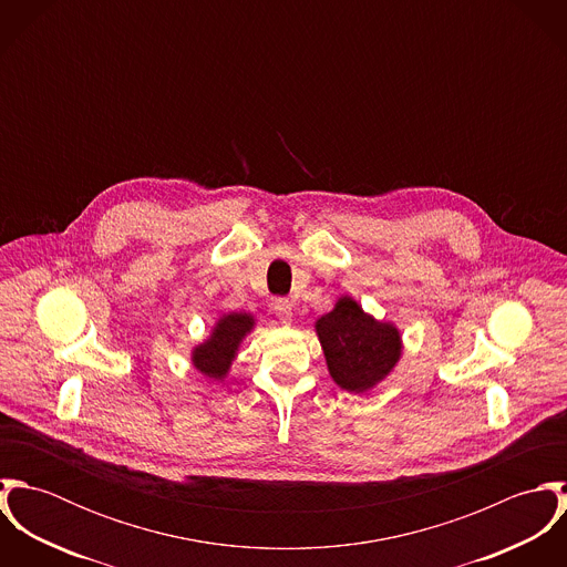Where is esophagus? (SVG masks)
Here are the masks:
<instances>
[{
	"label": "esophagus",
	"instance_id": "obj_1",
	"mask_svg": "<svg viewBox=\"0 0 567 567\" xmlns=\"http://www.w3.org/2000/svg\"><path fill=\"white\" fill-rule=\"evenodd\" d=\"M272 310H275V315H277V319L281 323H290V319H292V303L288 299H275L272 301Z\"/></svg>",
	"mask_w": 567,
	"mask_h": 567
}]
</instances>
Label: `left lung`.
<instances>
[{
    "label": "left lung",
    "instance_id": "obj_1",
    "mask_svg": "<svg viewBox=\"0 0 567 567\" xmlns=\"http://www.w3.org/2000/svg\"><path fill=\"white\" fill-rule=\"evenodd\" d=\"M315 327L331 380L349 393L371 391L402 358L400 329L375 321L351 297H340Z\"/></svg>",
    "mask_w": 567,
    "mask_h": 567
}]
</instances>
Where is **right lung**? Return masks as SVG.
<instances>
[{
    "mask_svg": "<svg viewBox=\"0 0 567 567\" xmlns=\"http://www.w3.org/2000/svg\"><path fill=\"white\" fill-rule=\"evenodd\" d=\"M252 327L255 319L246 312H231L220 317L212 329V336L194 347L192 364L212 380H225L246 333H250Z\"/></svg>",
    "mask_w": 567,
    "mask_h": 567,
    "instance_id": "add662e5",
    "label": "right lung"
}]
</instances>
